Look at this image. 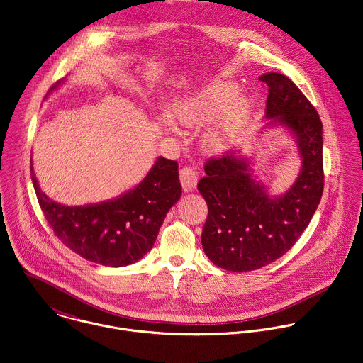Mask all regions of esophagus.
<instances>
[{
  "instance_id": "obj_1",
  "label": "esophagus",
  "mask_w": 363,
  "mask_h": 363,
  "mask_svg": "<svg viewBox=\"0 0 363 363\" xmlns=\"http://www.w3.org/2000/svg\"><path fill=\"white\" fill-rule=\"evenodd\" d=\"M179 179H181L182 189L185 192H189V191L195 189V186L198 184V174L192 167H184L179 171Z\"/></svg>"
}]
</instances>
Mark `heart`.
<instances>
[{
    "label": "heart",
    "instance_id": "obj_1",
    "mask_svg": "<svg viewBox=\"0 0 363 363\" xmlns=\"http://www.w3.org/2000/svg\"><path fill=\"white\" fill-rule=\"evenodd\" d=\"M238 94L239 87L233 82L209 83L182 97L175 106V116L192 127L213 123L226 113L225 121L208 137L209 148L223 150L243 127L252 108V101Z\"/></svg>",
    "mask_w": 363,
    "mask_h": 363
}]
</instances>
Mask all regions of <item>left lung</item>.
I'll return each instance as SVG.
<instances>
[{
	"label": "left lung",
	"instance_id": "left-lung-1",
	"mask_svg": "<svg viewBox=\"0 0 363 363\" xmlns=\"http://www.w3.org/2000/svg\"><path fill=\"white\" fill-rule=\"evenodd\" d=\"M266 117L297 138L303 160L293 186L270 196L252 178L249 162L226 152L205 162L198 191L208 203L202 247L209 260L229 272H252L287 253L307 229L324 191L323 123L310 100L281 73H266Z\"/></svg>",
	"mask_w": 363,
	"mask_h": 363
}]
</instances>
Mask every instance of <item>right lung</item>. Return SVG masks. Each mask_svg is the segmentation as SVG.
<instances>
[{"mask_svg": "<svg viewBox=\"0 0 363 363\" xmlns=\"http://www.w3.org/2000/svg\"><path fill=\"white\" fill-rule=\"evenodd\" d=\"M30 178L39 206L60 242L83 259L110 267L133 264L151 250L168 211L182 194L178 162L164 157L134 189L94 205L65 206L48 198L32 162Z\"/></svg>", "mask_w": 363, "mask_h": 363, "instance_id": "obj_1", "label": "right lung"}]
</instances>
